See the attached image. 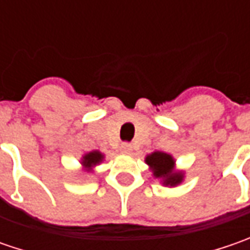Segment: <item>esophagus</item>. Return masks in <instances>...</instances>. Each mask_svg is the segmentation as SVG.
Segmentation results:
<instances>
[{
	"label": "esophagus",
	"mask_w": 250,
	"mask_h": 250,
	"mask_svg": "<svg viewBox=\"0 0 250 250\" xmlns=\"http://www.w3.org/2000/svg\"><path fill=\"white\" fill-rule=\"evenodd\" d=\"M121 151H122L124 154H129L130 151H132V146H130L129 143H122V146H121Z\"/></svg>",
	"instance_id": "1"
}]
</instances>
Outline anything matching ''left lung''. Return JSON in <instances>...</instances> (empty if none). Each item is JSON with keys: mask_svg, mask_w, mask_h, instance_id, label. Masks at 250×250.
<instances>
[{"mask_svg": "<svg viewBox=\"0 0 250 250\" xmlns=\"http://www.w3.org/2000/svg\"><path fill=\"white\" fill-rule=\"evenodd\" d=\"M146 163L153 168V174L156 178H163V184L175 187L182 181V174L181 172H174V160L167 153L161 151H154L150 156L146 157Z\"/></svg>", "mask_w": 250, "mask_h": 250, "instance_id": "1", "label": "left lung"}]
</instances>
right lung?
Returning a JSON list of instances; mask_svg holds the SVG:
<instances>
[{
    "mask_svg": "<svg viewBox=\"0 0 250 250\" xmlns=\"http://www.w3.org/2000/svg\"><path fill=\"white\" fill-rule=\"evenodd\" d=\"M101 160H103V154H101L100 151H91V153L86 154L83 157V166L90 168L93 166H96L97 163H100Z\"/></svg>",
    "mask_w": 250,
    "mask_h": 250,
    "instance_id": "right-lung-1",
    "label": "right lung"
}]
</instances>
